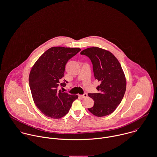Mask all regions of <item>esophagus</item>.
<instances>
[{
    "mask_svg": "<svg viewBox=\"0 0 157 157\" xmlns=\"http://www.w3.org/2000/svg\"><path fill=\"white\" fill-rule=\"evenodd\" d=\"M80 96L83 99V98H86L88 96V94H87L86 93H85V94H83V95H80Z\"/></svg>",
    "mask_w": 157,
    "mask_h": 157,
    "instance_id": "34e87169",
    "label": "esophagus"
}]
</instances>
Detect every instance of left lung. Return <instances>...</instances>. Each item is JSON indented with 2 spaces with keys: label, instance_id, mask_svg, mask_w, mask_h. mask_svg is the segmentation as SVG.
<instances>
[{
  "label": "left lung",
  "instance_id": "8db88e82",
  "mask_svg": "<svg viewBox=\"0 0 157 157\" xmlns=\"http://www.w3.org/2000/svg\"><path fill=\"white\" fill-rule=\"evenodd\" d=\"M91 59L94 77L101 82L97 86L98 93H89L94 101L88 110L98 117L112 113L121 102L125 90L126 79L121 65L112 53L103 49L93 47L82 51Z\"/></svg>",
  "mask_w": 157,
  "mask_h": 157
}]
</instances>
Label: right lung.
I'll return each mask as SVG.
<instances>
[{
    "label": "right lung",
    "mask_w": 157,
    "mask_h": 157,
    "mask_svg": "<svg viewBox=\"0 0 157 157\" xmlns=\"http://www.w3.org/2000/svg\"><path fill=\"white\" fill-rule=\"evenodd\" d=\"M81 51L80 48L52 47L44 53L32 67L29 78L33 101L37 108L48 117L59 119L69 111L77 95L59 90L65 86V66L69 59ZM63 89V88H62Z\"/></svg>",
    "instance_id": "1"
}]
</instances>
